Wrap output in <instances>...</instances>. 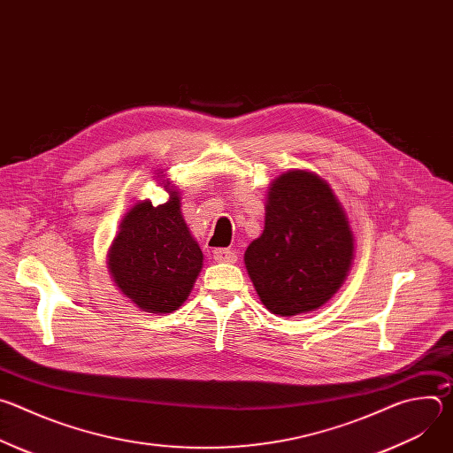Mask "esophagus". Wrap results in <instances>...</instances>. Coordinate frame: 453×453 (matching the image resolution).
I'll use <instances>...</instances> for the list:
<instances>
[{
  "mask_svg": "<svg viewBox=\"0 0 453 453\" xmlns=\"http://www.w3.org/2000/svg\"><path fill=\"white\" fill-rule=\"evenodd\" d=\"M213 260L215 262H226V264H234L236 262V254L229 249H215L213 250Z\"/></svg>",
  "mask_w": 453,
  "mask_h": 453,
  "instance_id": "34e87169",
  "label": "esophagus"
}]
</instances>
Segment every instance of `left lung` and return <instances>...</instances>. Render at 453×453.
I'll use <instances>...</instances> for the list:
<instances>
[{"label":"left lung","mask_w":453,"mask_h":453,"mask_svg":"<svg viewBox=\"0 0 453 453\" xmlns=\"http://www.w3.org/2000/svg\"><path fill=\"white\" fill-rule=\"evenodd\" d=\"M243 260L273 313L292 317L325 304L353 260V234L330 186L304 170L280 175L269 189L265 229Z\"/></svg>","instance_id":"1"}]
</instances>
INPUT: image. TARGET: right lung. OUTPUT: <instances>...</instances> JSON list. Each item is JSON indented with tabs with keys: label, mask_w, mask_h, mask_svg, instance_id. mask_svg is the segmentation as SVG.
<instances>
[{
	"label": "right lung",
	"mask_w": 453,
	"mask_h": 453,
	"mask_svg": "<svg viewBox=\"0 0 453 453\" xmlns=\"http://www.w3.org/2000/svg\"><path fill=\"white\" fill-rule=\"evenodd\" d=\"M179 210L177 191L161 206L138 203L121 220L109 250L116 285L150 313L179 308L203 269V250Z\"/></svg>",
	"instance_id": "obj_1"
}]
</instances>
